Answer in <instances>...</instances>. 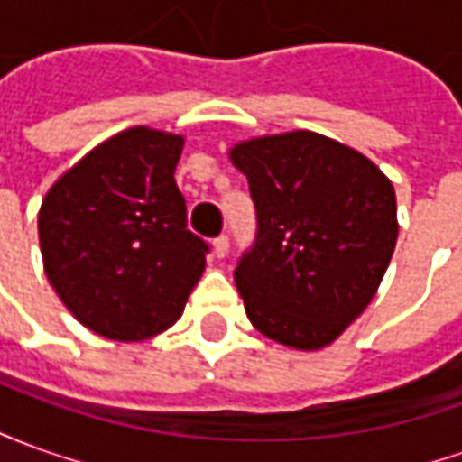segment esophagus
<instances>
[{
  "label": "esophagus",
  "instance_id": "obj_1",
  "mask_svg": "<svg viewBox=\"0 0 462 462\" xmlns=\"http://www.w3.org/2000/svg\"><path fill=\"white\" fill-rule=\"evenodd\" d=\"M213 254H216L218 259H224L226 254H228V236H218L213 241Z\"/></svg>",
  "mask_w": 462,
  "mask_h": 462
}]
</instances>
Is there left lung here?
I'll list each match as a JSON object with an SVG mask.
<instances>
[{
  "label": "left lung",
  "instance_id": "8db88e82",
  "mask_svg": "<svg viewBox=\"0 0 462 462\" xmlns=\"http://www.w3.org/2000/svg\"><path fill=\"white\" fill-rule=\"evenodd\" d=\"M259 234L234 279L249 322L314 352L367 310L397 244L390 178L367 155L311 130L236 143Z\"/></svg>",
  "mask_w": 462,
  "mask_h": 462
}]
</instances>
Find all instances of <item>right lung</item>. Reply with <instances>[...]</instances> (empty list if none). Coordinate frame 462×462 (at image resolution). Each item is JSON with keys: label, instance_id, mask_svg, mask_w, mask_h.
I'll return each mask as SVG.
<instances>
[{"label": "right lung", "instance_id": "right-lung-1", "mask_svg": "<svg viewBox=\"0 0 462 462\" xmlns=\"http://www.w3.org/2000/svg\"><path fill=\"white\" fill-rule=\"evenodd\" d=\"M183 135L123 130L52 183L37 216L44 273L82 327L140 342L180 319L208 246L176 186Z\"/></svg>", "mask_w": 462, "mask_h": 462}]
</instances>
